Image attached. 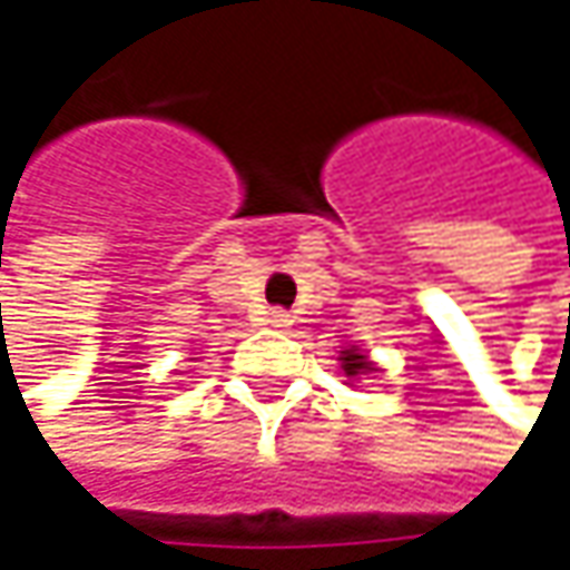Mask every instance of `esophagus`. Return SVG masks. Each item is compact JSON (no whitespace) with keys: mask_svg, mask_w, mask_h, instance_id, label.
Here are the masks:
<instances>
[{"mask_svg":"<svg viewBox=\"0 0 570 570\" xmlns=\"http://www.w3.org/2000/svg\"><path fill=\"white\" fill-rule=\"evenodd\" d=\"M267 323H271L274 330H289V326H293V316H289L286 309H271Z\"/></svg>","mask_w":570,"mask_h":570,"instance_id":"obj_1","label":"esophagus"}]
</instances>
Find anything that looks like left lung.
Returning <instances> with one entry per match:
<instances>
[{
	"label": "left lung",
	"instance_id": "obj_1",
	"mask_svg": "<svg viewBox=\"0 0 570 570\" xmlns=\"http://www.w3.org/2000/svg\"><path fill=\"white\" fill-rule=\"evenodd\" d=\"M340 370L346 373V380H360V376H366V373H376V366L370 363V356L360 353L356 346H350V350L340 353Z\"/></svg>",
	"mask_w": 570,
	"mask_h": 570
}]
</instances>
